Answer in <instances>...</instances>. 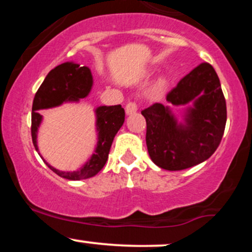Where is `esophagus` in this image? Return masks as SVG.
<instances>
[{
	"instance_id": "esophagus-1",
	"label": "esophagus",
	"mask_w": 252,
	"mask_h": 252,
	"mask_svg": "<svg viewBox=\"0 0 252 252\" xmlns=\"http://www.w3.org/2000/svg\"><path fill=\"white\" fill-rule=\"evenodd\" d=\"M136 111H137V105H136V103L129 102L128 104H126V115H132V114H135Z\"/></svg>"
}]
</instances>
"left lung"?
<instances>
[{
	"label": "left lung",
	"mask_w": 252,
	"mask_h": 252,
	"mask_svg": "<svg viewBox=\"0 0 252 252\" xmlns=\"http://www.w3.org/2000/svg\"><path fill=\"white\" fill-rule=\"evenodd\" d=\"M174 106L189 105L182 122L169 106L155 103L141 114L146 118L147 148L160 168L182 170L204 162L216 152L226 124V102L215 68L202 63L167 94Z\"/></svg>",
	"instance_id": "8db88e82"
}]
</instances>
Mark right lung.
Returning <instances> with one entry per match:
<instances>
[{
  "instance_id": "add662e5",
  "label": "right lung",
  "mask_w": 252,
  "mask_h": 252,
  "mask_svg": "<svg viewBox=\"0 0 252 252\" xmlns=\"http://www.w3.org/2000/svg\"><path fill=\"white\" fill-rule=\"evenodd\" d=\"M94 85L91 70L88 66H80L79 63L67 62L57 66L47 74L36 91L32 108V140L37 148V130L42 122V115L40 110L56 108L67 102H79L85 98L91 91ZM96 114V130H97V146L94 153L79 169L73 172H63L50 163L46 162L56 174L67 180H83L92 178L103 168L108 161L110 148L117 131L124 123L126 112L121 105L98 106L94 110ZM40 155V153H39Z\"/></svg>"
}]
</instances>
